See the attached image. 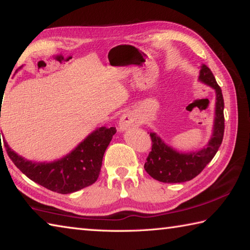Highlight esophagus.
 Masks as SVG:
<instances>
[{"mask_svg": "<svg viewBox=\"0 0 250 250\" xmlns=\"http://www.w3.org/2000/svg\"><path fill=\"white\" fill-rule=\"evenodd\" d=\"M138 125V120L133 113L126 112L125 115H122L119 120V128L121 131L126 130L130 126H137Z\"/></svg>", "mask_w": 250, "mask_h": 250, "instance_id": "esophagus-1", "label": "esophagus"}]
</instances>
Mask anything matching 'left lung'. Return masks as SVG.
Returning <instances> with one entry per match:
<instances>
[{"label":"left lung","mask_w":250,"mask_h":250,"mask_svg":"<svg viewBox=\"0 0 250 250\" xmlns=\"http://www.w3.org/2000/svg\"><path fill=\"white\" fill-rule=\"evenodd\" d=\"M200 80L209 84L216 91V110H215L214 131L208 146L198 152L188 154L179 153L167 146L155 133H150L152 146L145 163V170L149 175L163 183H182L191 181L204 170L214 158L222 145L225 129L224 118V98L221 87L208 67L203 65Z\"/></svg>","instance_id":"left-lung-1"}]
</instances>
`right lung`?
Masks as SVG:
<instances>
[{
    "mask_svg": "<svg viewBox=\"0 0 250 250\" xmlns=\"http://www.w3.org/2000/svg\"><path fill=\"white\" fill-rule=\"evenodd\" d=\"M116 132L115 126H101L88 135L64 159L46 164L25 161L22 156L14 153L5 141L4 146L12 162L28 179L53 192L68 194L87 188L97 181L104 151Z\"/></svg>",
    "mask_w": 250,
    "mask_h": 250,
    "instance_id": "obj_1",
    "label": "right lung"
}]
</instances>
